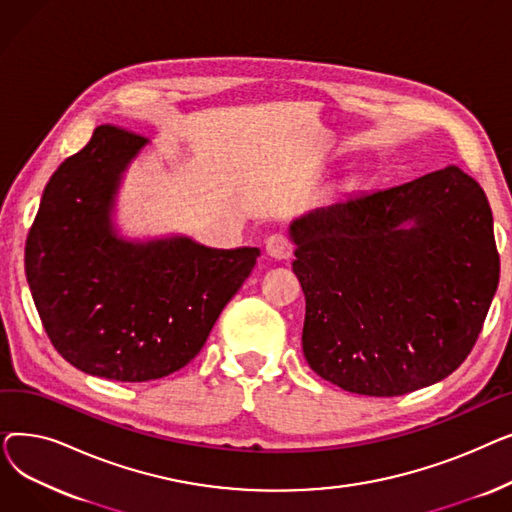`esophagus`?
Segmentation results:
<instances>
[{
	"label": "esophagus",
	"instance_id": "34e87169",
	"mask_svg": "<svg viewBox=\"0 0 512 512\" xmlns=\"http://www.w3.org/2000/svg\"><path fill=\"white\" fill-rule=\"evenodd\" d=\"M265 251H267V255H272L276 259H288L294 251V242L284 232H276L272 236H267Z\"/></svg>",
	"mask_w": 512,
	"mask_h": 512
}]
</instances>
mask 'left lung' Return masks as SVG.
I'll use <instances>...</instances> for the list:
<instances>
[{
	"label": "left lung",
	"mask_w": 512,
	"mask_h": 512,
	"mask_svg": "<svg viewBox=\"0 0 512 512\" xmlns=\"http://www.w3.org/2000/svg\"><path fill=\"white\" fill-rule=\"evenodd\" d=\"M290 236L303 353L324 380L400 396L448 378L473 351L500 257L486 193L459 166L315 209Z\"/></svg>",
	"instance_id": "obj_1"
}]
</instances>
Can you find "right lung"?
I'll list each match as a JSON object with an SVG mask.
<instances>
[{
	"mask_svg": "<svg viewBox=\"0 0 512 512\" xmlns=\"http://www.w3.org/2000/svg\"><path fill=\"white\" fill-rule=\"evenodd\" d=\"M147 143L116 124L49 178L24 247V267L53 348L76 369L149 382L191 363L259 257L191 238L134 245L112 234L120 174Z\"/></svg>",
	"mask_w": 512,
	"mask_h": 512,
	"instance_id": "add662e5",
	"label": "right lung"
}]
</instances>
